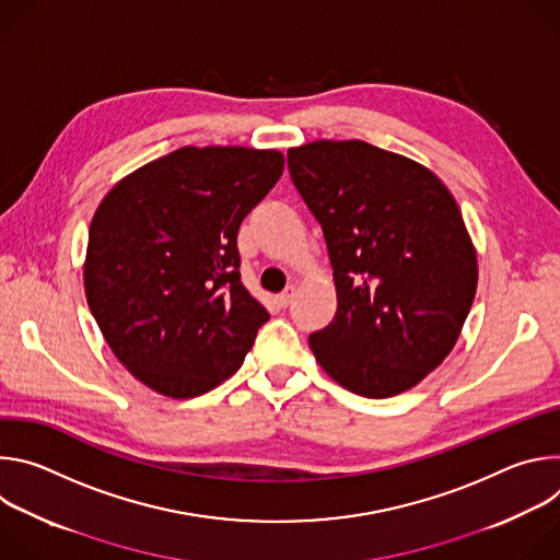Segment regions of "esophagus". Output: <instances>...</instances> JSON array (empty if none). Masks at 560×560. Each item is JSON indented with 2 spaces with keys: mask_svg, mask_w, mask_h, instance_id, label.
Listing matches in <instances>:
<instances>
[{
  "mask_svg": "<svg viewBox=\"0 0 560 560\" xmlns=\"http://www.w3.org/2000/svg\"><path fill=\"white\" fill-rule=\"evenodd\" d=\"M294 296H296V285H288V288L277 296V303H279L281 307H288Z\"/></svg>",
  "mask_w": 560,
  "mask_h": 560,
  "instance_id": "esophagus-1",
  "label": "esophagus"
}]
</instances>
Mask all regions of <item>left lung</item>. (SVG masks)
I'll return each instance as SVG.
<instances>
[{"instance_id": "8db88e82", "label": "left lung", "mask_w": 560, "mask_h": 560, "mask_svg": "<svg viewBox=\"0 0 560 560\" xmlns=\"http://www.w3.org/2000/svg\"><path fill=\"white\" fill-rule=\"evenodd\" d=\"M322 223L337 314L310 335L322 368L368 398L401 394L452 352L476 294V250L443 182L372 143L318 139L288 150Z\"/></svg>"}]
</instances>
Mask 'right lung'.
<instances>
[{
    "mask_svg": "<svg viewBox=\"0 0 560 560\" xmlns=\"http://www.w3.org/2000/svg\"><path fill=\"white\" fill-rule=\"evenodd\" d=\"M283 164L277 150L186 145L100 203L86 299L115 357L154 392L192 398L217 387L270 318L242 283L236 234Z\"/></svg>",
    "mask_w": 560,
    "mask_h": 560,
    "instance_id": "obj_1",
    "label": "right lung"
}]
</instances>
